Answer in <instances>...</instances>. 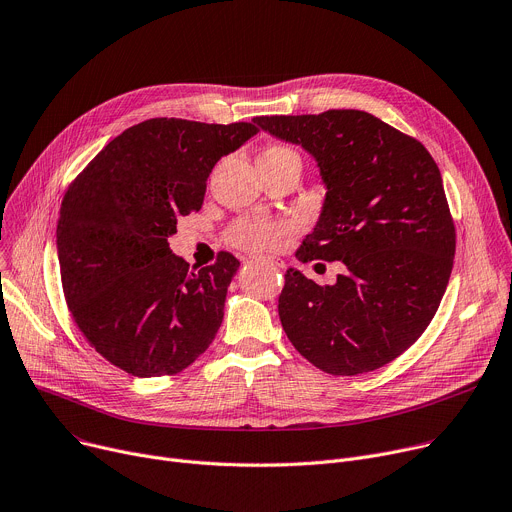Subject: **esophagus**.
<instances>
[{"instance_id": "1", "label": "esophagus", "mask_w": 512, "mask_h": 512, "mask_svg": "<svg viewBox=\"0 0 512 512\" xmlns=\"http://www.w3.org/2000/svg\"><path fill=\"white\" fill-rule=\"evenodd\" d=\"M254 260H258V262H262V264H268V266H272V268H285V262L279 260V258H254Z\"/></svg>"}]
</instances>
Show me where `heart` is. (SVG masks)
I'll return each instance as SVG.
<instances>
[{
    "label": "heart",
    "mask_w": 512,
    "mask_h": 512,
    "mask_svg": "<svg viewBox=\"0 0 512 512\" xmlns=\"http://www.w3.org/2000/svg\"><path fill=\"white\" fill-rule=\"evenodd\" d=\"M299 162V155L287 145H268L260 157L258 164L272 162ZM295 231V223L285 217H244L233 221L227 229V242L240 250L248 252H270L279 248L281 242Z\"/></svg>",
    "instance_id": "b5f03b06"
}]
</instances>
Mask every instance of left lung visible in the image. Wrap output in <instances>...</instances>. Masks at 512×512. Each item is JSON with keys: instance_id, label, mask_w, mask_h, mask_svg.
<instances>
[{"instance_id": "8db88e82", "label": "left lung", "mask_w": 512, "mask_h": 512, "mask_svg": "<svg viewBox=\"0 0 512 512\" xmlns=\"http://www.w3.org/2000/svg\"><path fill=\"white\" fill-rule=\"evenodd\" d=\"M301 145L328 188L297 260H342L334 285L289 268L279 297L287 338L330 375L375 371L408 350L441 305L455 225L439 166L426 147L363 110L256 116Z\"/></svg>"}]
</instances>
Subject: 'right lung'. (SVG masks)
I'll return each mask as SVG.
<instances>
[{
    "mask_svg": "<svg viewBox=\"0 0 512 512\" xmlns=\"http://www.w3.org/2000/svg\"><path fill=\"white\" fill-rule=\"evenodd\" d=\"M256 133L252 123L149 119L114 137L69 184L57 223L63 295L114 367L174 375L213 342L240 260L219 252L196 270L168 238L201 209L215 164Z\"/></svg>",
    "mask_w": 512,
    "mask_h": 512,
    "instance_id": "1",
    "label": "right lung"
}]
</instances>
